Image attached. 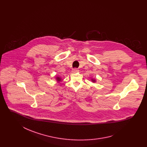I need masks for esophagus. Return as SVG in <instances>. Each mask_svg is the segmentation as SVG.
I'll list each match as a JSON object with an SVG mask.
<instances>
[{"instance_id":"1","label":"esophagus","mask_w":147,"mask_h":147,"mask_svg":"<svg viewBox=\"0 0 147 147\" xmlns=\"http://www.w3.org/2000/svg\"><path fill=\"white\" fill-rule=\"evenodd\" d=\"M77 72H78V70L76 69V68H75V69H73V70H71V73H76Z\"/></svg>"}]
</instances>
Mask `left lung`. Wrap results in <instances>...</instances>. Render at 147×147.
I'll return each mask as SVG.
<instances>
[{"label":"left lung","mask_w":147,"mask_h":147,"mask_svg":"<svg viewBox=\"0 0 147 147\" xmlns=\"http://www.w3.org/2000/svg\"><path fill=\"white\" fill-rule=\"evenodd\" d=\"M91 81L92 82V83H96V80L95 79H94V78H91Z\"/></svg>","instance_id":"left-lung-1"}]
</instances>
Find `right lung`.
Masks as SVG:
<instances>
[{
  "label": "right lung",
  "instance_id": "obj_1",
  "mask_svg": "<svg viewBox=\"0 0 147 147\" xmlns=\"http://www.w3.org/2000/svg\"><path fill=\"white\" fill-rule=\"evenodd\" d=\"M62 78L61 77H59V76H57L56 77V80L57 81V83H59L62 81Z\"/></svg>",
  "mask_w": 147,
  "mask_h": 147
}]
</instances>
